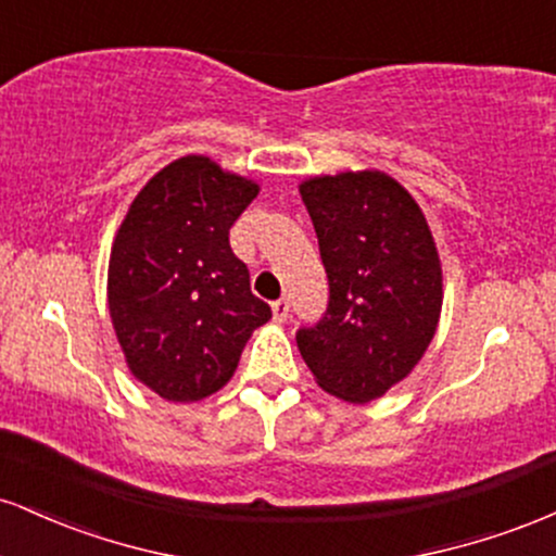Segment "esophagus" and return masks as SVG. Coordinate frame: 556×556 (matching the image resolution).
<instances>
[{"label": "esophagus", "mask_w": 556, "mask_h": 556, "mask_svg": "<svg viewBox=\"0 0 556 556\" xmlns=\"http://www.w3.org/2000/svg\"><path fill=\"white\" fill-rule=\"evenodd\" d=\"M271 314H274V321L285 324L287 318H290V300H285V298L274 300V303H271Z\"/></svg>", "instance_id": "obj_1"}]
</instances>
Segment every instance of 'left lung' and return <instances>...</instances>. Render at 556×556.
I'll return each mask as SVG.
<instances>
[{"instance_id":"8db88e82","label":"left lung","mask_w":556,"mask_h":556,"mask_svg":"<svg viewBox=\"0 0 556 556\" xmlns=\"http://www.w3.org/2000/svg\"><path fill=\"white\" fill-rule=\"evenodd\" d=\"M329 279V303L295 340L318 387L371 402L424 358L442 311V266L426 216L384 172L300 185Z\"/></svg>"}]
</instances>
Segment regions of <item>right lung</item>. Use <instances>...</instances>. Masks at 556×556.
I'll return each instance as SVG.
<instances>
[{
  "instance_id": "add662e5",
  "label": "right lung",
  "mask_w": 556,
  "mask_h": 556,
  "mask_svg": "<svg viewBox=\"0 0 556 556\" xmlns=\"http://www.w3.org/2000/svg\"><path fill=\"white\" fill-rule=\"evenodd\" d=\"M258 185L206 156H182L146 182L110 258V314L136 379L193 402L232 379L251 331L271 308L251 292L229 227Z\"/></svg>"
}]
</instances>
